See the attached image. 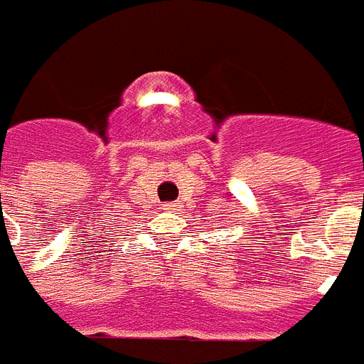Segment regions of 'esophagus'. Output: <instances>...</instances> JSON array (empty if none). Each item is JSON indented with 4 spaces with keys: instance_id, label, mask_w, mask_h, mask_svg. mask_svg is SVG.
Wrapping results in <instances>:
<instances>
[{
    "instance_id": "esophagus-1",
    "label": "esophagus",
    "mask_w": 364,
    "mask_h": 364,
    "mask_svg": "<svg viewBox=\"0 0 364 364\" xmlns=\"http://www.w3.org/2000/svg\"><path fill=\"white\" fill-rule=\"evenodd\" d=\"M179 208H181V203H166L164 204V210H168V212H177Z\"/></svg>"
}]
</instances>
